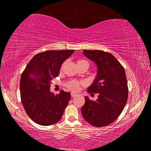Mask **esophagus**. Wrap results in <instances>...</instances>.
I'll list each match as a JSON object with an SVG mask.
<instances>
[{
    "instance_id": "1",
    "label": "esophagus",
    "mask_w": 151,
    "mask_h": 151,
    "mask_svg": "<svg viewBox=\"0 0 151 151\" xmlns=\"http://www.w3.org/2000/svg\"><path fill=\"white\" fill-rule=\"evenodd\" d=\"M76 95V94H75V93H71V96L72 97H74V96H75Z\"/></svg>"
}]
</instances>
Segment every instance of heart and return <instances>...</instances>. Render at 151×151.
I'll list each match as a JSON object with an SVG mask.
<instances>
[{"label":"heart","instance_id":"heart-1","mask_svg":"<svg viewBox=\"0 0 151 151\" xmlns=\"http://www.w3.org/2000/svg\"><path fill=\"white\" fill-rule=\"evenodd\" d=\"M78 64H86V65H88V63L87 62V61L84 60H78L77 63V65ZM64 65H65V64H63L62 66H61V68H60L61 70L63 69ZM80 84H81V83L80 82H78V81L71 80V81H68V82H66L65 84V86H66V87L68 89H69L70 91L76 92V91H78L79 90V88H80Z\"/></svg>","mask_w":151,"mask_h":151}]
</instances>
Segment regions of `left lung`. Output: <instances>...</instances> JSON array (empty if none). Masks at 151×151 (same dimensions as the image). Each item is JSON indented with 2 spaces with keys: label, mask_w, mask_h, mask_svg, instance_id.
Returning <instances> with one entry per match:
<instances>
[{
  "label": "left lung",
  "mask_w": 151,
  "mask_h": 151,
  "mask_svg": "<svg viewBox=\"0 0 151 151\" xmlns=\"http://www.w3.org/2000/svg\"><path fill=\"white\" fill-rule=\"evenodd\" d=\"M83 55L97 66L96 78L87 91L98 93L99 96L95 101L85 96L82 114L94 127L106 126L118 118L127 102L129 90L126 74L123 66L111 53L83 50Z\"/></svg>",
  "instance_id": "1"
}]
</instances>
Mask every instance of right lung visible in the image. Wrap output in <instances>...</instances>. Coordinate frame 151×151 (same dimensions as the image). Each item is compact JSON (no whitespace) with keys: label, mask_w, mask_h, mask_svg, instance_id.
<instances>
[{"label":"right lung","mask_w":151,"mask_h":151,"mask_svg":"<svg viewBox=\"0 0 151 151\" xmlns=\"http://www.w3.org/2000/svg\"><path fill=\"white\" fill-rule=\"evenodd\" d=\"M75 50H47L38 53L28 63L20 81V99L25 112L42 126L57 123L70 99V93H50L51 80L59 75L61 65Z\"/></svg>","instance_id":"1"}]
</instances>
